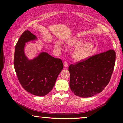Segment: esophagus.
Returning a JSON list of instances; mask_svg holds the SVG:
<instances>
[{
    "instance_id": "obj_1",
    "label": "esophagus",
    "mask_w": 123,
    "mask_h": 123,
    "mask_svg": "<svg viewBox=\"0 0 123 123\" xmlns=\"http://www.w3.org/2000/svg\"><path fill=\"white\" fill-rule=\"evenodd\" d=\"M63 64H64V66L65 67H68V63L67 61H64L63 62Z\"/></svg>"
}]
</instances>
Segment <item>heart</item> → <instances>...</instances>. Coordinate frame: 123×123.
I'll return each mask as SVG.
<instances>
[{
  "label": "heart",
  "instance_id": "1",
  "mask_svg": "<svg viewBox=\"0 0 123 123\" xmlns=\"http://www.w3.org/2000/svg\"><path fill=\"white\" fill-rule=\"evenodd\" d=\"M70 46L78 47L73 53V58L76 61H81L88 57L94 48V44L91 42L86 43L84 39L81 38H75L68 42ZM55 47L57 49H61V44L60 42L55 43Z\"/></svg>",
  "mask_w": 123,
  "mask_h": 123
}]
</instances>
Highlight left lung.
Returning a JSON list of instances; mask_svg holds the SVG:
<instances>
[{
    "label": "left lung",
    "instance_id": "left-lung-1",
    "mask_svg": "<svg viewBox=\"0 0 123 123\" xmlns=\"http://www.w3.org/2000/svg\"><path fill=\"white\" fill-rule=\"evenodd\" d=\"M115 61L116 52L110 49L70 64L68 68L72 92L82 98L100 93L110 82Z\"/></svg>",
    "mask_w": 123,
    "mask_h": 123
}]
</instances>
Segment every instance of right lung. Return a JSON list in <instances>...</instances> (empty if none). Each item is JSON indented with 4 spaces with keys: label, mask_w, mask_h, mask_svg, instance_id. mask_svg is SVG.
<instances>
[{
    "label": "right lung",
    "mask_w": 123,
    "mask_h": 123,
    "mask_svg": "<svg viewBox=\"0 0 123 123\" xmlns=\"http://www.w3.org/2000/svg\"><path fill=\"white\" fill-rule=\"evenodd\" d=\"M36 38L28 30L22 34L15 47L14 67L25 90L34 95L44 96L53 89L63 64L61 59L47 53H41L32 60L27 59L24 53V45Z\"/></svg>",
    "instance_id": "right-lung-1"
}]
</instances>
